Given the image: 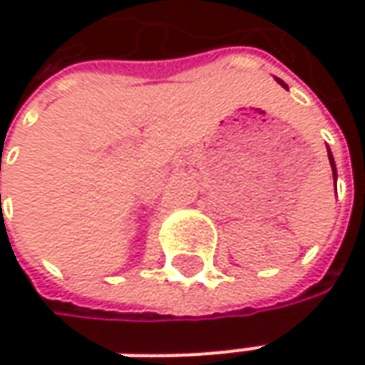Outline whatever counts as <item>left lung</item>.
Listing matches in <instances>:
<instances>
[{
  "mask_svg": "<svg viewBox=\"0 0 365 365\" xmlns=\"http://www.w3.org/2000/svg\"><path fill=\"white\" fill-rule=\"evenodd\" d=\"M276 81H278V83H280L282 87H287V85H284V83H282L280 78H276ZM329 162H331V168H333V178H335V182H337V170H335V160H333V156H331V152H329Z\"/></svg>",
  "mask_w": 365,
  "mask_h": 365,
  "instance_id": "8db88e82",
  "label": "left lung"
}]
</instances>
